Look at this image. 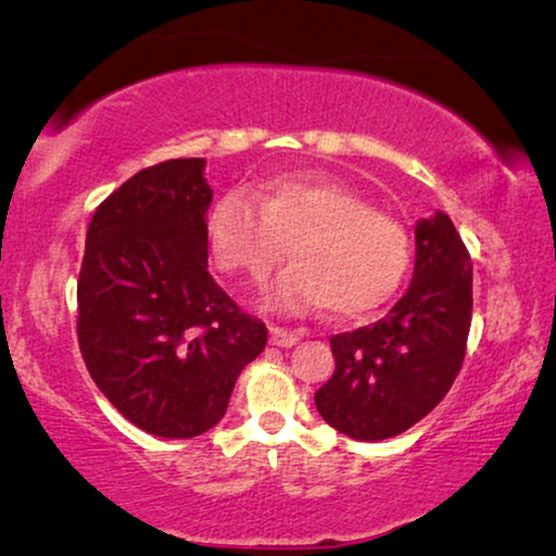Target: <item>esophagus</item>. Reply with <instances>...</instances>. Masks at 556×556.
Listing matches in <instances>:
<instances>
[{
	"label": "esophagus",
	"instance_id": "obj_1",
	"mask_svg": "<svg viewBox=\"0 0 556 556\" xmlns=\"http://www.w3.org/2000/svg\"><path fill=\"white\" fill-rule=\"evenodd\" d=\"M299 339H301L299 331H288V329H280V326H270V344L273 346L291 349L299 344Z\"/></svg>",
	"mask_w": 556,
	"mask_h": 556
}]
</instances>
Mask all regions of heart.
I'll return each mask as SVG.
<instances>
[{"label":"heart","mask_w":556,"mask_h":556,"mask_svg":"<svg viewBox=\"0 0 556 556\" xmlns=\"http://www.w3.org/2000/svg\"><path fill=\"white\" fill-rule=\"evenodd\" d=\"M257 199L242 189L225 192L207 215V238L217 268L255 286L268 280L291 242L295 261L276 278L270 308L329 306L337 316H359L397 293L413 261L409 235L362 194L326 177L291 174L265 181Z\"/></svg>","instance_id":"heart-1"}]
</instances>
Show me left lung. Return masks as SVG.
<instances>
[{
  "label": "left lung",
  "mask_w": 556,
  "mask_h": 556,
  "mask_svg": "<svg viewBox=\"0 0 556 556\" xmlns=\"http://www.w3.org/2000/svg\"><path fill=\"white\" fill-rule=\"evenodd\" d=\"M473 263L445 212L415 225L413 283L377 324L331 337L333 377L316 409L354 440H387L445 397L466 356Z\"/></svg>",
  "instance_id": "8db88e82"
}]
</instances>
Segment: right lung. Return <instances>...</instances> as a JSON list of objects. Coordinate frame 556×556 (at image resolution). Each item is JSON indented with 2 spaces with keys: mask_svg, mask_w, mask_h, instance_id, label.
<instances>
[{
  "mask_svg": "<svg viewBox=\"0 0 556 556\" xmlns=\"http://www.w3.org/2000/svg\"><path fill=\"white\" fill-rule=\"evenodd\" d=\"M204 164L169 159L134 174L96 210L83 255V359L111 405L156 438L215 428L268 341L207 270Z\"/></svg>",
  "mask_w": 556,
  "mask_h": 556,
  "instance_id": "add662e5",
  "label": "right lung"
}]
</instances>
